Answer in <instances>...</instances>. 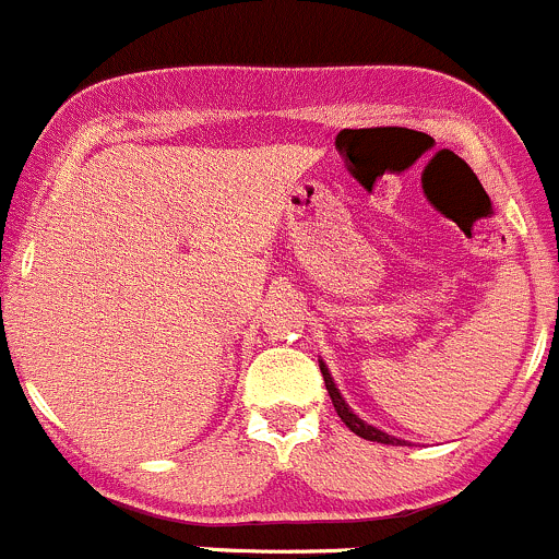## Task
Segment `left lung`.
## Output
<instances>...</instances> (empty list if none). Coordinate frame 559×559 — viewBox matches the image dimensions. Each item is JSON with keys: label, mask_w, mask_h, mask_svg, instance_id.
I'll return each mask as SVG.
<instances>
[{"label": "left lung", "mask_w": 559, "mask_h": 559, "mask_svg": "<svg viewBox=\"0 0 559 559\" xmlns=\"http://www.w3.org/2000/svg\"><path fill=\"white\" fill-rule=\"evenodd\" d=\"M320 372H323V380H325V389H329V396H331V405H334V411H336V416L342 418V424H345L347 429H350V432H356L358 438H364V440H372V443H385V445H394V443H405V440H396V438H391V435H385L383 429H378V427H372V424H367V421H361V418L356 416V413L350 411V407H347V402L342 400V394H340V389H336V383H334V378H331V372H329V367H325L323 361H320Z\"/></svg>", "instance_id": "8db88e82"}]
</instances>
